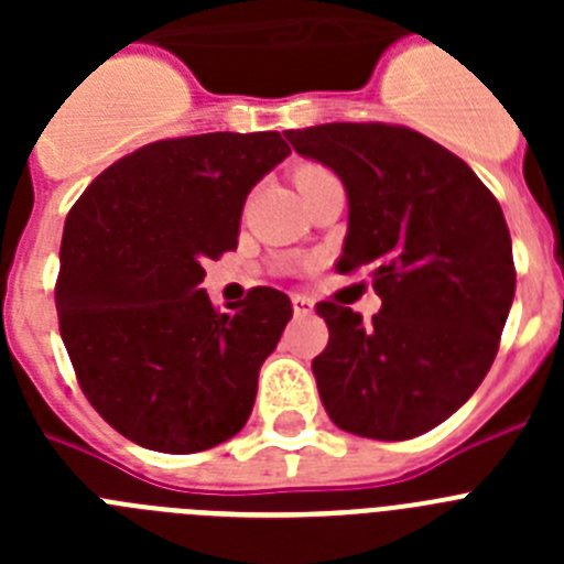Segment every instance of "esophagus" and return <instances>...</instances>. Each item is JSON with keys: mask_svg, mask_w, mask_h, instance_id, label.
<instances>
[{"mask_svg": "<svg viewBox=\"0 0 564 564\" xmlns=\"http://www.w3.org/2000/svg\"><path fill=\"white\" fill-rule=\"evenodd\" d=\"M313 307H316V302H313L311 296H302V293L293 296V313H296V316H311Z\"/></svg>", "mask_w": 564, "mask_h": 564, "instance_id": "obj_1", "label": "esophagus"}]
</instances>
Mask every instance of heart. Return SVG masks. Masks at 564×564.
I'll return each instance as SVG.
<instances>
[{"label": "heart", "instance_id": "heart-1", "mask_svg": "<svg viewBox=\"0 0 564 564\" xmlns=\"http://www.w3.org/2000/svg\"><path fill=\"white\" fill-rule=\"evenodd\" d=\"M307 169H316V166H307ZM307 169H302V172H307Z\"/></svg>", "mask_w": 564, "mask_h": 564}]
</instances>
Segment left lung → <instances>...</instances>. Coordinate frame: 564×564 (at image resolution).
Masks as SVG:
<instances>
[{
	"label": "left lung",
	"mask_w": 564,
	"mask_h": 564,
	"mask_svg": "<svg viewBox=\"0 0 564 564\" xmlns=\"http://www.w3.org/2000/svg\"><path fill=\"white\" fill-rule=\"evenodd\" d=\"M302 158L338 174L347 237L338 273H370L381 311L364 325L318 302L330 341L313 376L338 430L406 441L455 415L497 356L514 302L511 234L471 169L390 123L291 129Z\"/></svg>",
	"instance_id": "8db88e82"
}]
</instances>
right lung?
Returning a JSON list of instances; mask_svg holds the SVG:
<instances>
[{
  "label": "right lung",
  "mask_w": 564,
  "mask_h": 564,
  "mask_svg": "<svg viewBox=\"0 0 564 564\" xmlns=\"http://www.w3.org/2000/svg\"><path fill=\"white\" fill-rule=\"evenodd\" d=\"M291 154L279 132L158 141L101 172L67 214L56 311L98 415L143 449L192 455L246 426L291 299L217 311L203 262L237 248L251 188Z\"/></svg>",
  "instance_id": "right-lung-1"
}]
</instances>
